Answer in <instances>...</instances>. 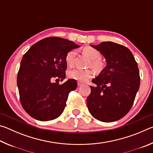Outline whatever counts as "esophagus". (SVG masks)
<instances>
[{
    "mask_svg": "<svg viewBox=\"0 0 153 153\" xmlns=\"http://www.w3.org/2000/svg\"><path fill=\"white\" fill-rule=\"evenodd\" d=\"M83 84H82V82H77V85H78V86H82V85Z\"/></svg>",
    "mask_w": 153,
    "mask_h": 153,
    "instance_id": "1",
    "label": "esophagus"
}]
</instances>
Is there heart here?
I'll return each instance as SVG.
<instances>
[{
	"mask_svg": "<svg viewBox=\"0 0 153 153\" xmlns=\"http://www.w3.org/2000/svg\"><path fill=\"white\" fill-rule=\"evenodd\" d=\"M83 53L89 58L90 62L89 63V66H91L94 70L100 73L101 72L105 67V64L100 60V53L94 48L91 46H86L83 48ZM76 52L74 50H71L67 53L65 56V61L68 66H73L74 63L75 58H76ZM67 76L69 78L76 79L77 81L85 82L94 76V71L92 69H74L72 70H69L67 73Z\"/></svg>",
	"mask_w": 153,
	"mask_h": 153,
	"instance_id": "b5f03b06",
	"label": "heart"
}]
</instances>
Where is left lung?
Segmentation results:
<instances>
[{
	"label": "left lung",
	"mask_w": 153,
	"mask_h": 153,
	"mask_svg": "<svg viewBox=\"0 0 153 153\" xmlns=\"http://www.w3.org/2000/svg\"><path fill=\"white\" fill-rule=\"evenodd\" d=\"M100 52L107 65L92 82L87 98L90 114L103 122H113L123 117L134 104L140 83L138 64L131 52L123 45L103 42L91 45Z\"/></svg>",
	"instance_id": "8db88e82"
}]
</instances>
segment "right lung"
<instances>
[{
    "mask_svg": "<svg viewBox=\"0 0 153 153\" xmlns=\"http://www.w3.org/2000/svg\"><path fill=\"white\" fill-rule=\"evenodd\" d=\"M78 47L72 41L48 37L38 41L24 54L17 84L21 104L31 117L49 121L63 112L69 92L76 89L77 82L71 79L59 84L51 81L65 78V56Z\"/></svg>",
    "mask_w": 153,
    "mask_h": 153,
    "instance_id": "1",
    "label": "right lung"
}]
</instances>
